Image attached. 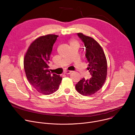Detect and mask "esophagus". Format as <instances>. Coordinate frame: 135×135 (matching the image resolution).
<instances>
[{"label": "esophagus", "instance_id": "obj_1", "mask_svg": "<svg viewBox=\"0 0 135 135\" xmlns=\"http://www.w3.org/2000/svg\"><path fill=\"white\" fill-rule=\"evenodd\" d=\"M71 73H72V71H70V70H66V72H65V74H69Z\"/></svg>", "mask_w": 135, "mask_h": 135}]
</instances>
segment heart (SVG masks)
Returning a JSON list of instances; mask_svg holds the SVG:
<instances>
[{
  "mask_svg": "<svg viewBox=\"0 0 135 135\" xmlns=\"http://www.w3.org/2000/svg\"><path fill=\"white\" fill-rule=\"evenodd\" d=\"M76 43L78 44V42H77L75 40H74V39H72V40H70V41H69V44H70V45L73 44H76Z\"/></svg>",
  "mask_w": 135,
  "mask_h": 135,
  "instance_id": "1",
  "label": "heart"
}]
</instances>
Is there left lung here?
Here are the masks:
<instances>
[{
	"label": "left lung",
	"instance_id": "obj_1",
	"mask_svg": "<svg viewBox=\"0 0 135 135\" xmlns=\"http://www.w3.org/2000/svg\"><path fill=\"white\" fill-rule=\"evenodd\" d=\"M85 47V56L88 64V70L91 77L89 79L83 78L75 85L79 94L90 96L95 94L103 86L107 74V62L102 47L93 38L83 33H78Z\"/></svg>",
	"mask_w": 135,
	"mask_h": 135
}]
</instances>
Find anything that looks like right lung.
<instances>
[{"instance_id": "right-lung-1", "label": "right lung", "mask_w": 135, "mask_h": 135, "mask_svg": "<svg viewBox=\"0 0 135 135\" xmlns=\"http://www.w3.org/2000/svg\"><path fill=\"white\" fill-rule=\"evenodd\" d=\"M58 35L48 34L32 42L24 58V68L29 83L39 93L51 94L58 90L62 78L49 69L50 56Z\"/></svg>"}]
</instances>
